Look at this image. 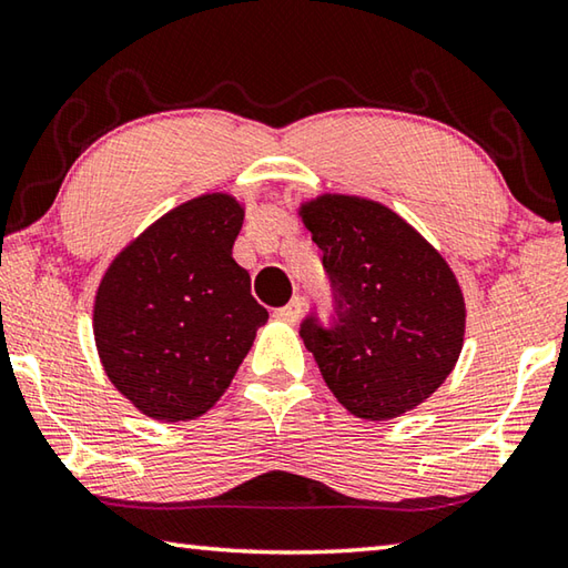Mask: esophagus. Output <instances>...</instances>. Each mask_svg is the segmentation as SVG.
I'll return each instance as SVG.
<instances>
[{"label":"esophagus","instance_id":"34e87169","mask_svg":"<svg viewBox=\"0 0 568 568\" xmlns=\"http://www.w3.org/2000/svg\"><path fill=\"white\" fill-rule=\"evenodd\" d=\"M301 313H303V303L295 297L293 303H287L285 307H281V311H275V317L283 320V323H297Z\"/></svg>","mask_w":568,"mask_h":568}]
</instances>
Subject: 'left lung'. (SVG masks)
<instances>
[{
    "label": "left lung",
    "mask_w": 568,
    "mask_h": 568,
    "mask_svg": "<svg viewBox=\"0 0 568 568\" xmlns=\"http://www.w3.org/2000/svg\"><path fill=\"white\" fill-rule=\"evenodd\" d=\"M297 215L323 251L337 320L301 329L325 385L349 415L402 417L455 369L467 305L455 271L399 213L363 195L320 193Z\"/></svg>",
    "instance_id": "1"
}]
</instances>
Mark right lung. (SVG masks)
Segmentation results:
<instances>
[{
  "label": "right lung",
  "instance_id": "obj_1",
  "mask_svg": "<svg viewBox=\"0 0 568 568\" xmlns=\"http://www.w3.org/2000/svg\"><path fill=\"white\" fill-rule=\"evenodd\" d=\"M243 201H185L113 255L94 295V343L109 383L141 415L189 422L209 412L267 323L233 261Z\"/></svg>",
  "mask_w": 568,
  "mask_h": 568
}]
</instances>
